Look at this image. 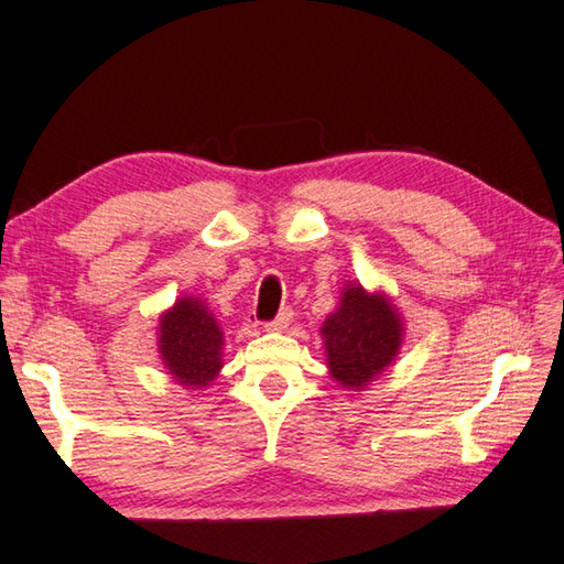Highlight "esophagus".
<instances>
[{
	"label": "esophagus",
	"instance_id": "esophagus-1",
	"mask_svg": "<svg viewBox=\"0 0 564 564\" xmlns=\"http://www.w3.org/2000/svg\"><path fill=\"white\" fill-rule=\"evenodd\" d=\"M291 322H293V313H291V310H283V313H279V317L269 322L267 329L269 332H285V329H289Z\"/></svg>",
	"mask_w": 564,
	"mask_h": 564
}]
</instances>
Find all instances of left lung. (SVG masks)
<instances>
[{
  "mask_svg": "<svg viewBox=\"0 0 564 564\" xmlns=\"http://www.w3.org/2000/svg\"><path fill=\"white\" fill-rule=\"evenodd\" d=\"M322 346L332 380L344 390L364 392L398 358L404 317L386 291L344 283L339 307L322 322Z\"/></svg>",
  "mask_w": 564,
  "mask_h": 564,
  "instance_id": "1",
  "label": "left lung"
}]
</instances>
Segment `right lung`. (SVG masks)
I'll use <instances>...</instances> for the list:
<instances>
[{
    "mask_svg": "<svg viewBox=\"0 0 564 564\" xmlns=\"http://www.w3.org/2000/svg\"><path fill=\"white\" fill-rule=\"evenodd\" d=\"M225 332L196 295H184L166 307L158 325V354L178 386L198 392L223 370Z\"/></svg>",
    "mask_w": 564,
    "mask_h": 564,
    "instance_id": "obj_1",
    "label": "right lung"
}]
</instances>
